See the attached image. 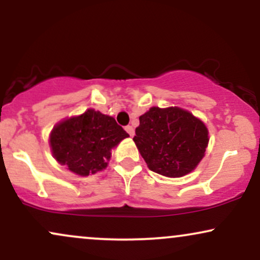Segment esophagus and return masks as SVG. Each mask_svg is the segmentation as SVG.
Returning <instances> with one entry per match:
<instances>
[{
    "mask_svg": "<svg viewBox=\"0 0 260 260\" xmlns=\"http://www.w3.org/2000/svg\"><path fill=\"white\" fill-rule=\"evenodd\" d=\"M126 131H127V133L129 134L131 137L134 136V128H133L132 126H127V127H126Z\"/></svg>",
    "mask_w": 260,
    "mask_h": 260,
    "instance_id": "34e87169",
    "label": "esophagus"
}]
</instances>
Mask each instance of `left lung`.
Wrapping results in <instances>:
<instances>
[{
  "mask_svg": "<svg viewBox=\"0 0 260 260\" xmlns=\"http://www.w3.org/2000/svg\"><path fill=\"white\" fill-rule=\"evenodd\" d=\"M134 143L148 168L166 177H182L204 157L205 124L180 107H151L139 117Z\"/></svg>",
  "mask_w": 260,
  "mask_h": 260,
  "instance_id": "left-lung-1",
  "label": "left lung"
}]
</instances>
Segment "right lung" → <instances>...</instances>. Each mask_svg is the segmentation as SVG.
Returning <instances> with one entry per match:
<instances>
[{"instance_id":"1","label":"right lung","mask_w":260,"mask_h":260,"mask_svg":"<svg viewBox=\"0 0 260 260\" xmlns=\"http://www.w3.org/2000/svg\"><path fill=\"white\" fill-rule=\"evenodd\" d=\"M128 133L115 118L89 109L56 124L50 134L53 157L79 176L106 169L111 150Z\"/></svg>"}]
</instances>
